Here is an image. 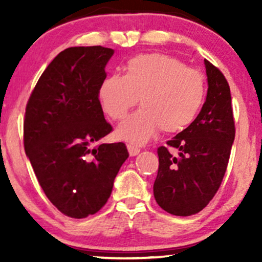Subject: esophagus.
I'll list each match as a JSON object with an SVG mask.
<instances>
[{
	"label": "esophagus",
	"mask_w": 262,
	"mask_h": 262,
	"mask_svg": "<svg viewBox=\"0 0 262 262\" xmlns=\"http://www.w3.org/2000/svg\"><path fill=\"white\" fill-rule=\"evenodd\" d=\"M128 151H129V155L130 156H135L138 155L140 152V148H138V146L133 145V144H128Z\"/></svg>",
	"instance_id": "esophagus-1"
}]
</instances>
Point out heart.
<instances>
[{"label": "heart", "instance_id": "heart-1", "mask_svg": "<svg viewBox=\"0 0 262 262\" xmlns=\"http://www.w3.org/2000/svg\"><path fill=\"white\" fill-rule=\"evenodd\" d=\"M98 97L113 121H122L138 103L143 107L119 125L117 135L144 144L159 128L176 133L193 122L206 97L203 75L165 54H145L130 59L125 75H112L101 83Z\"/></svg>", "mask_w": 262, "mask_h": 262}]
</instances>
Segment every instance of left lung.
I'll return each instance as SVG.
<instances>
[{"label":"left lung","mask_w":262,"mask_h":262,"mask_svg":"<svg viewBox=\"0 0 262 262\" xmlns=\"http://www.w3.org/2000/svg\"><path fill=\"white\" fill-rule=\"evenodd\" d=\"M208 92L197 118L181 133L159 146L154 197L167 213L196 214L221 187L235 138L229 83L221 70L204 60ZM176 148L172 156L168 148Z\"/></svg>","instance_id":"left-lung-1"}]
</instances>
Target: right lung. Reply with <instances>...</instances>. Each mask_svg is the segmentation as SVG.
Instances as JSON below:
<instances>
[{
	"label": "right lung",
	"instance_id": "1",
	"mask_svg": "<svg viewBox=\"0 0 262 262\" xmlns=\"http://www.w3.org/2000/svg\"><path fill=\"white\" fill-rule=\"evenodd\" d=\"M110 48L73 47L59 53L27 102L23 140L39 185L62 214L86 218L107 203L128 159L124 143L100 144L113 130L98 91Z\"/></svg>",
	"mask_w": 262,
	"mask_h": 262
}]
</instances>
